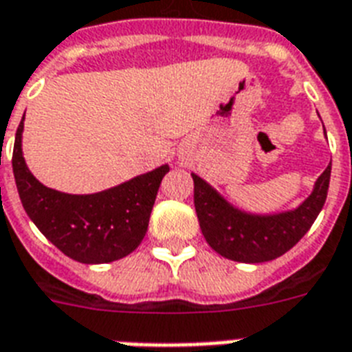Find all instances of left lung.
I'll use <instances>...</instances> for the list:
<instances>
[{
    "instance_id": "left-lung-1",
    "label": "left lung",
    "mask_w": 352,
    "mask_h": 352,
    "mask_svg": "<svg viewBox=\"0 0 352 352\" xmlns=\"http://www.w3.org/2000/svg\"><path fill=\"white\" fill-rule=\"evenodd\" d=\"M193 204L204 239L217 254L239 263H265L289 252L309 232L322 212L329 192L331 166L318 177L312 193L292 212L250 215L230 206L197 175Z\"/></svg>"
}]
</instances>
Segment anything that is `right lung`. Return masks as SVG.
Returning <instances> with one entry per match:
<instances>
[{
    "mask_svg": "<svg viewBox=\"0 0 352 352\" xmlns=\"http://www.w3.org/2000/svg\"><path fill=\"white\" fill-rule=\"evenodd\" d=\"M23 120L18 126L12 170L25 212L52 245L80 263H111L142 243L168 166L138 175L106 192L69 195L36 181L21 155Z\"/></svg>",
    "mask_w": 352,
    "mask_h": 352,
    "instance_id": "1",
    "label": "right lung"
}]
</instances>
